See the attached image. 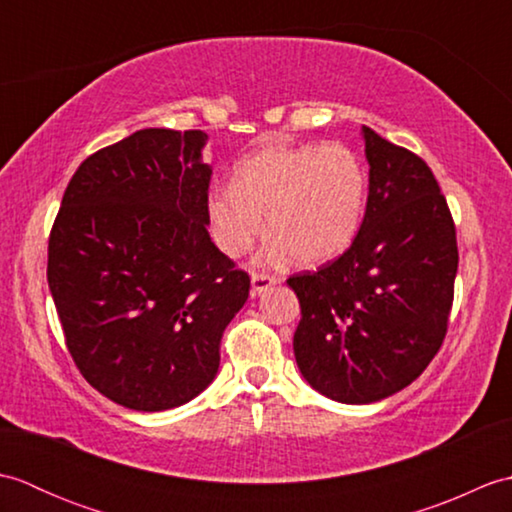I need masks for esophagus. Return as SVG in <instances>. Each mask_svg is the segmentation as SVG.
Masks as SVG:
<instances>
[{"label": "esophagus", "instance_id": "34e87169", "mask_svg": "<svg viewBox=\"0 0 512 512\" xmlns=\"http://www.w3.org/2000/svg\"><path fill=\"white\" fill-rule=\"evenodd\" d=\"M277 277L266 275V273H253L250 277V297H259L262 292H266L268 288H273L277 284Z\"/></svg>", "mask_w": 512, "mask_h": 512}]
</instances>
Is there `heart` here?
Returning <instances> with one entry per match:
<instances>
[{
  "label": "heart",
  "mask_w": 512,
  "mask_h": 512,
  "mask_svg": "<svg viewBox=\"0 0 512 512\" xmlns=\"http://www.w3.org/2000/svg\"><path fill=\"white\" fill-rule=\"evenodd\" d=\"M365 165L345 145H268L239 162L233 187L206 200L211 235L228 257L242 255L264 231V255L321 266L354 244L367 211Z\"/></svg>",
  "instance_id": "heart-1"
}]
</instances>
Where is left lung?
I'll return each mask as SVG.
<instances>
[{
    "instance_id": "left-lung-1",
    "label": "left lung",
    "mask_w": 512,
    "mask_h": 512,
    "mask_svg": "<svg viewBox=\"0 0 512 512\" xmlns=\"http://www.w3.org/2000/svg\"><path fill=\"white\" fill-rule=\"evenodd\" d=\"M367 211L354 244L288 279L301 303V376L345 405L405 389L438 354L453 303L458 242L427 162L363 125Z\"/></svg>"
}]
</instances>
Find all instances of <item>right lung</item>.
I'll use <instances>...</instances> for the list:
<instances>
[{"instance_id": "right-lung-1", "label": "right lung", "mask_w": 512, "mask_h": 512, "mask_svg": "<svg viewBox=\"0 0 512 512\" xmlns=\"http://www.w3.org/2000/svg\"><path fill=\"white\" fill-rule=\"evenodd\" d=\"M200 129H140L96 151L63 193L48 286L83 378L134 411L193 400L220 367L250 279L206 231Z\"/></svg>"}]
</instances>
